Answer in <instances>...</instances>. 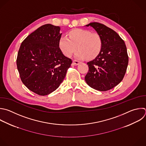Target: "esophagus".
Wrapping results in <instances>:
<instances>
[{"label":"esophagus","instance_id":"esophagus-1","mask_svg":"<svg viewBox=\"0 0 146 146\" xmlns=\"http://www.w3.org/2000/svg\"><path fill=\"white\" fill-rule=\"evenodd\" d=\"M80 63H81L80 61H77V60H73V64L74 65H79Z\"/></svg>","mask_w":146,"mask_h":146}]
</instances>
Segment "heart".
Returning <instances> with one entry per match:
<instances>
[{
  "label": "heart",
  "instance_id": "obj_1",
  "mask_svg": "<svg viewBox=\"0 0 146 146\" xmlns=\"http://www.w3.org/2000/svg\"><path fill=\"white\" fill-rule=\"evenodd\" d=\"M69 37L62 35L59 39V47L63 54L70 57L78 48L76 57L80 59H93L101 52L103 42L97 33L83 29H75L68 34Z\"/></svg>",
  "mask_w": 146,
  "mask_h": 146
}]
</instances>
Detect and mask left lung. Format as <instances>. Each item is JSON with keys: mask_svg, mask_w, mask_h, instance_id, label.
Masks as SVG:
<instances>
[{"mask_svg": "<svg viewBox=\"0 0 146 146\" xmlns=\"http://www.w3.org/2000/svg\"><path fill=\"white\" fill-rule=\"evenodd\" d=\"M86 26L96 31L103 45L99 54L87 63L89 70L85 81L96 90H108L118 85L125 74L128 64L126 46L116 31L103 24L92 22Z\"/></svg>", "mask_w": 146, "mask_h": 146, "instance_id": "left-lung-1", "label": "left lung"}]
</instances>
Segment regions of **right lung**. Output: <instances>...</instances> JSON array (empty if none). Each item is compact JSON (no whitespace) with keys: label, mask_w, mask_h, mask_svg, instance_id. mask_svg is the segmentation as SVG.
<instances>
[{"label":"right lung","mask_w":146,"mask_h":146,"mask_svg":"<svg viewBox=\"0 0 146 146\" xmlns=\"http://www.w3.org/2000/svg\"><path fill=\"white\" fill-rule=\"evenodd\" d=\"M60 27L46 24L22 42L17 65L23 84L35 93L45 96L56 90L65 77L72 61L59 47Z\"/></svg>","instance_id":"obj_1"}]
</instances>
